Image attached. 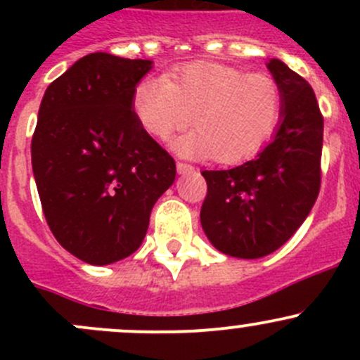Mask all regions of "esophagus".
<instances>
[{
  "instance_id": "esophagus-1",
  "label": "esophagus",
  "mask_w": 360,
  "mask_h": 360,
  "mask_svg": "<svg viewBox=\"0 0 360 360\" xmlns=\"http://www.w3.org/2000/svg\"><path fill=\"white\" fill-rule=\"evenodd\" d=\"M176 169H177V174H181V176H184V174L195 172L193 165H190V163H183V162H177Z\"/></svg>"
}]
</instances>
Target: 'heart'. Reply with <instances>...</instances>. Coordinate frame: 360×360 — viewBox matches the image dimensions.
I'll return each mask as SVG.
<instances>
[{"mask_svg": "<svg viewBox=\"0 0 360 360\" xmlns=\"http://www.w3.org/2000/svg\"><path fill=\"white\" fill-rule=\"evenodd\" d=\"M132 110L151 136L165 139L191 122L197 130L176 137L183 157L244 162L270 141L281 123L284 94L274 76L219 63L184 64L169 79L144 76L132 90Z\"/></svg>", "mask_w": 360, "mask_h": 360, "instance_id": "1", "label": "heart"}]
</instances>
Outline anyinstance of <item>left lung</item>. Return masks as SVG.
Returning <instances> with one entry per match:
<instances>
[{"label":"left lung","instance_id":"left-lung-1","mask_svg":"<svg viewBox=\"0 0 360 360\" xmlns=\"http://www.w3.org/2000/svg\"><path fill=\"white\" fill-rule=\"evenodd\" d=\"M284 94V111L256 158L230 170H203L207 197L200 223L223 254L257 259L303 224L321 190L324 120L310 83L282 60L266 63Z\"/></svg>","mask_w":360,"mask_h":360}]
</instances>
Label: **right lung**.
<instances>
[{
    "mask_svg": "<svg viewBox=\"0 0 360 360\" xmlns=\"http://www.w3.org/2000/svg\"><path fill=\"white\" fill-rule=\"evenodd\" d=\"M151 60L96 52L45 90L31 143L46 223L60 245L96 266L139 249L176 162L143 129L132 90Z\"/></svg>",
    "mask_w": 360,
    "mask_h": 360,
    "instance_id": "1",
    "label": "right lung"
}]
</instances>
